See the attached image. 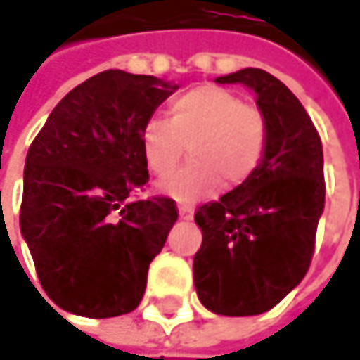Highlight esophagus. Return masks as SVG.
Here are the masks:
<instances>
[{
	"label": "esophagus",
	"mask_w": 360,
	"mask_h": 360,
	"mask_svg": "<svg viewBox=\"0 0 360 360\" xmlns=\"http://www.w3.org/2000/svg\"><path fill=\"white\" fill-rule=\"evenodd\" d=\"M179 218L181 220H191V218H193V208H191V204H179Z\"/></svg>",
	"instance_id": "1"
}]
</instances>
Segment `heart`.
<instances>
[{
	"mask_svg": "<svg viewBox=\"0 0 360 360\" xmlns=\"http://www.w3.org/2000/svg\"><path fill=\"white\" fill-rule=\"evenodd\" d=\"M140 142L156 177L171 175L191 146L193 162L160 183L165 193L191 202L216 193L222 181L235 187L253 175L268 148V119L239 94L206 84L177 96L169 121L150 119Z\"/></svg>",
	"mask_w": 360,
	"mask_h": 360,
	"instance_id": "1",
	"label": "heart"
}]
</instances>
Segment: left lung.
I'll use <instances>...</instances> for the list:
<instances>
[{
    "instance_id": "1",
    "label": "left lung",
    "mask_w": 360,
    "mask_h": 360,
    "mask_svg": "<svg viewBox=\"0 0 360 360\" xmlns=\"http://www.w3.org/2000/svg\"><path fill=\"white\" fill-rule=\"evenodd\" d=\"M216 82L255 92L268 119V148L249 179L198 208L204 239L193 257V282L206 309L259 315L309 270L326 202L323 150L305 107L272 74L245 68Z\"/></svg>"
}]
</instances>
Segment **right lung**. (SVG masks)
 I'll use <instances>...</instances> for the list:
<instances>
[{
  "label": "right lung",
  "mask_w": 360,
  "mask_h": 360,
  "mask_svg": "<svg viewBox=\"0 0 360 360\" xmlns=\"http://www.w3.org/2000/svg\"><path fill=\"white\" fill-rule=\"evenodd\" d=\"M177 84L121 70L70 90L32 140L20 231L43 290L63 311L117 317L146 290L177 222L175 200H134L148 183L142 129Z\"/></svg>",
  "instance_id": "right-lung-1"
}]
</instances>
